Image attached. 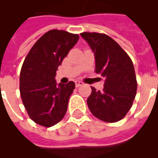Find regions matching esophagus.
Segmentation results:
<instances>
[{
	"label": "esophagus",
	"mask_w": 158,
	"mask_h": 158,
	"mask_svg": "<svg viewBox=\"0 0 158 158\" xmlns=\"http://www.w3.org/2000/svg\"><path fill=\"white\" fill-rule=\"evenodd\" d=\"M82 85H84V83H83V82L79 81V80L75 81V86L76 87H80L82 86Z\"/></svg>",
	"instance_id": "34e87169"
}]
</instances>
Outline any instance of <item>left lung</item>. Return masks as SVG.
Returning <instances> with one entry per match:
<instances>
[{"instance_id": "obj_1", "label": "left lung", "mask_w": 158, "mask_h": 158, "mask_svg": "<svg viewBox=\"0 0 158 158\" xmlns=\"http://www.w3.org/2000/svg\"><path fill=\"white\" fill-rule=\"evenodd\" d=\"M95 55V72L105 79L102 91L91 87L87 103L92 114L105 122L125 117L137 92L135 68L129 55L114 39L98 33H80Z\"/></svg>"}]
</instances>
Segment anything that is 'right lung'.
<instances>
[{
	"label": "right lung",
	"mask_w": 158,
	"mask_h": 158,
	"mask_svg": "<svg viewBox=\"0 0 158 158\" xmlns=\"http://www.w3.org/2000/svg\"><path fill=\"white\" fill-rule=\"evenodd\" d=\"M78 34L52 29L44 33L24 59L19 76V91L29 117L44 127L59 123L65 115L75 84H56L58 66L79 40Z\"/></svg>",
	"instance_id": "add662e5"
}]
</instances>
